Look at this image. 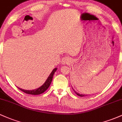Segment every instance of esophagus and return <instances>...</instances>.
<instances>
[{
    "label": "esophagus",
    "mask_w": 122,
    "mask_h": 122,
    "mask_svg": "<svg viewBox=\"0 0 122 122\" xmlns=\"http://www.w3.org/2000/svg\"><path fill=\"white\" fill-rule=\"evenodd\" d=\"M71 61V58L70 57H64L61 60V63H62L63 65H65V64H69Z\"/></svg>",
    "instance_id": "1"
}]
</instances>
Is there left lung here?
<instances>
[{"label": "left lung", "instance_id": "8db88e82", "mask_svg": "<svg viewBox=\"0 0 122 122\" xmlns=\"http://www.w3.org/2000/svg\"><path fill=\"white\" fill-rule=\"evenodd\" d=\"M72 89H73V91H74L75 93H76V94H77V96H80V97H83V96H85V95H84V94H79V93H77V92H76V91H75V90L73 89V88H72Z\"/></svg>", "mask_w": 122, "mask_h": 122}]
</instances>
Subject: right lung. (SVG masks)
Wrapping results in <instances>:
<instances>
[{"label": "right lung", "instance_id": "add662e5", "mask_svg": "<svg viewBox=\"0 0 122 122\" xmlns=\"http://www.w3.org/2000/svg\"><path fill=\"white\" fill-rule=\"evenodd\" d=\"M57 68H56L52 71V72H51V73L50 74V75L49 76V77H47V80L44 83V84L42 86H41L40 87L37 88L35 90H24V89H20V88L18 87L20 90H21V91L24 92V93H26V94H32V95H39L41 94H42L43 93L45 92L48 88L50 86L51 83L52 81V79H53V75H54L55 72L57 71Z\"/></svg>", "mask_w": 122, "mask_h": 122}]
</instances>
